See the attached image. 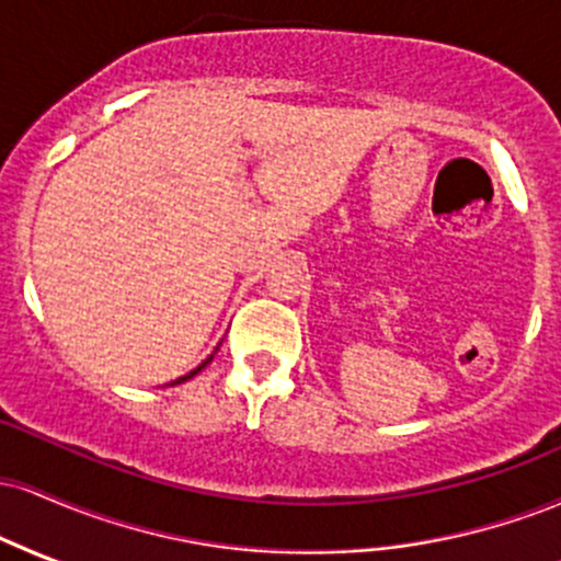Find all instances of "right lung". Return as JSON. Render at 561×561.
<instances>
[{"mask_svg":"<svg viewBox=\"0 0 561 561\" xmlns=\"http://www.w3.org/2000/svg\"><path fill=\"white\" fill-rule=\"evenodd\" d=\"M210 358H214V356H210ZM210 358H208V362H203V364H199L195 371H190V375L179 377V379H176V382H171V385H179V382H186V379H192V377H195V375H197V371H199V369H205V366H208V364H210Z\"/></svg>","mask_w":561,"mask_h":561,"instance_id":"1","label":"right lung"}]
</instances>
